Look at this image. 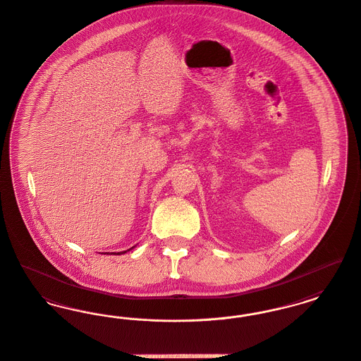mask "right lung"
Segmentation results:
<instances>
[{
  "label": "right lung",
  "mask_w": 361,
  "mask_h": 361,
  "mask_svg": "<svg viewBox=\"0 0 361 361\" xmlns=\"http://www.w3.org/2000/svg\"><path fill=\"white\" fill-rule=\"evenodd\" d=\"M133 247H134V246H133ZM133 247H131V249H133ZM126 252H127V250H126ZM126 252H119L118 255H121V253H126ZM115 255H116V253H115Z\"/></svg>",
  "instance_id": "1"
}]
</instances>
